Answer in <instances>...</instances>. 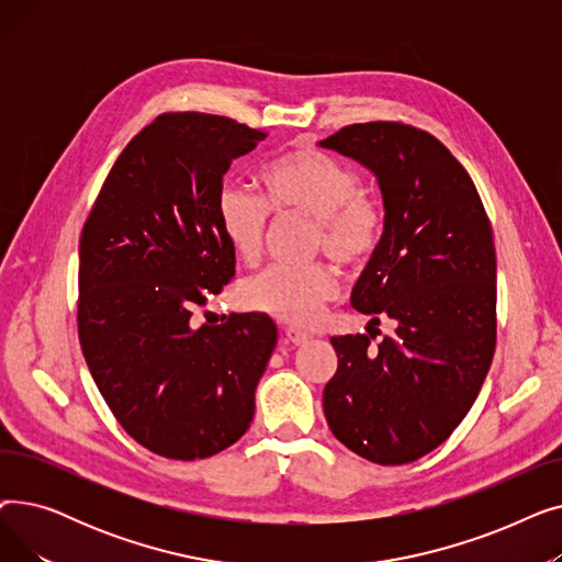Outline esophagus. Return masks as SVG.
Returning <instances> with one entry per match:
<instances>
[{
  "mask_svg": "<svg viewBox=\"0 0 562 562\" xmlns=\"http://www.w3.org/2000/svg\"><path fill=\"white\" fill-rule=\"evenodd\" d=\"M284 341L293 344V346H301V344L310 341V335L299 330V328H284Z\"/></svg>",
  "mask_w": 562,
  "mask_h": 562,
  "instance_id": "obj_1",
  "label": "esophagus"
}]
</instances>
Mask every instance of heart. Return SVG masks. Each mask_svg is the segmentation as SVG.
<instances>
[{
  "label": "heart",
  "mask_w": 562,
  "mask_h": 562,
  "mask_svg": "<svg viewBox=\"0 0 562 562\" xmlns=\"http://www.w3.org/2000/svg\"><path fill=\"white\" fill-rule=\"evenodd\" d=\"M259 182L263 198L236 182L216 193L218 227L241 261L259 259L271 214L312 218V248L346 269L364 263L378 248L385 210L360 187L358 170L341 159L314 147H293L261 168ZM337 291V276L326 263L271 266L241 282L239 301L252 312L303 328L321 316Z\"/></svg>",
  "instance_id": "heart-1"
}]
</instances>
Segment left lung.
Returning a JSON list of instances; mask_svg holds the SVG:
<instances>
[{
  "instance_id": "8db88e82",
  "label": "left lung",
  "mask_w": 562,
  "mask_h": 562,
  "mask_svg": "<svg viewBox=\"0 0 562 562\" xmlns=\"http://www.w3.org/2000/svg\"><path fill=\"white\" fill-rule=\"evenodd\" d=\"M375 172L385 232L350 303L396 323L378 344L333 337L323 390L333 435L375 464H405L449 439L496 348V252L469 172L432 134L398 121L346 125L321 143Z\"/></svg>"
}]
</instances>
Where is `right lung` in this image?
Here are the masks:
<instances>
[{"mask_svg": "<svg viewBox=\"0 0 562 562\" xmlns=\"http://www.w3.org/2000/svg\"><path fill=\"white\" fill-rule=\"evenodd\" d=\"M266 136L214 113L157 115L115 159L81 229V352L117 424L161 458L216 456L255 415L276 323L250 312L198 328L193 312L234 278L216 218L223 175Z\"/></svg>", "mask_w": 562, "mask_h": 562, "instance_id": "1", "label": "right lung"}]
</instances>
